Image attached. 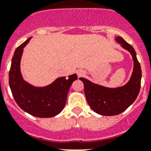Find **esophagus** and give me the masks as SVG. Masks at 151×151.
Wrapping results in <instances>:
<instances>
[{"instance_id":"1","label":"esophagus","mask_w":151,"mask_h":151,"mask_svg":"<svg viewBox=\"0 0 151 151\" xmlns=\"http://www.w3.org/2000/svg\"><path fill=\"white\" fill-rule=\"evenodd\" d=\"M77 76H78L79 77H82L83 75H84V74H85V71H83V70H78V71H77Z\"/></svg>"}]
</instances>
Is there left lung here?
<instances>
[{
	"mask_svg": "<svg viewBox=\"0 0 151 151\" xmlns=\"http://www.w3.org/2000/svg\"><path fill=\"white\" fill-rule=\"evenodd\" d=\"M115 40L133 57V71L127 83L112 88L93 83L83 77L80 78L84 84V93L90 107L96 113L106 116L118 115L126 110L136 101L141 87L142 70L134 48L120 36Z\"/></svg>",
	"mask_w": 151,
	"mask_h": 151,
	"instance_id": "left-lung-1",
	"label": "left lung"
}]
</instances>
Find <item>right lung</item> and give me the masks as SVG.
<instances>
[{
	"label": "right lung",
	"instance_id": "add662e5",
	"mask_svg": "<svg viewBox=\"0 0 151 151\" xmlns=\"http://www.w3.org/2000/svg\"><path fill=\"white\" fill-rule=\"evenodd\" d=\"M30 39L15 50L9 73V87L15 102L24 111L39 118H51L65 107L68 90L77 75L59 77L44 87H35L24 81L21 74L20 63L24 47Z\"/></svg>",
	"mask_w": 151,
	"mask_h": 151
}]
</instances>
